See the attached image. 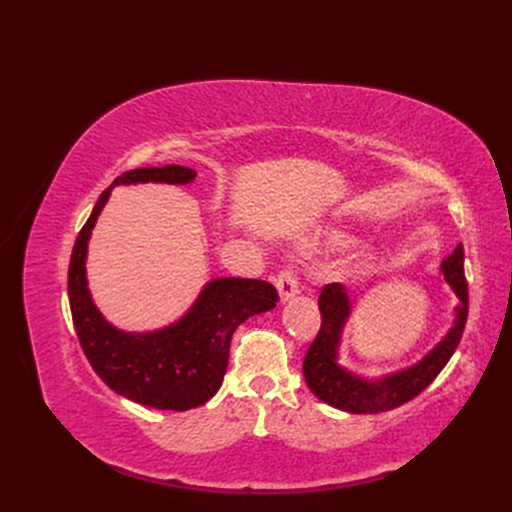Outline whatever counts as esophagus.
I'll return each instance as SVG.
<instances>
[{
	"label": "esophagus",
	"instance_id": "esophagus-1",
	"mask_svg": "<svg viewBox=\"0 0 512 512\" xmlns=\"http://www.w3.org/2000/svg\"><path fill=\"white\" fill-rule=\"evenodd\" d=\"M275 286H277V292H280V303L290 301L294 294H299L297 273H294V269H284L280 275H277Z\"/></svg>",
	"mask_w": 512,
	"mask_h": 512
}]
</instances>
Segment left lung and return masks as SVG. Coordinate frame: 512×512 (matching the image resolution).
Here are the masks:
<instances>
[{
    "label": "left lung",
    "instance_id": "left-lung-1",
    "mask_svg": "<svg viewBox=\"0 0 512 512\" xmlns=\"http://www.w3.org/2000/svg\"><path fill=\"white\" fill-rule=\"evenodd\" d=\"M440 271L459 299L455 305L453 327L421 361L378 378L359 376L339 363V346H342L344 327L352 314V303L342 284L324 286L318 299L322 324L303 361V376L312 393L337 410L352 414H378L399 408L425 391L444 365L451 361L468 320V284L463 277L461 243L442 262Z\"/></svg>",
    "mask_w": 512,
    "mask_h": 512
}]
</instances>
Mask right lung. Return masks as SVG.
I'll return each mask as SVG.
<instances>
[{
    "label": "right lung",
    "mask_w": 512,
    "mask_h": 512,
    "mask_svg": "<svg viewBox=\"0 0 512 512\" xmlns=\"http://www.w3.org/2000/svg\"><path fill=\"white\" fill-rule=\"evenodd\" d=\"M194 179V168L177 164L136 168L117 177L100 194L76 237L68 269L72 320L87 361L115 393L158 410H190L218 393L232 333L247 318L269 312L277 303L269 282L215 277L203 286L188 312L156 331L117 329L96 307L87 284V247L115 185H185Z\"/></svg>",
    "instance_id": "1"
}]
</instances>
